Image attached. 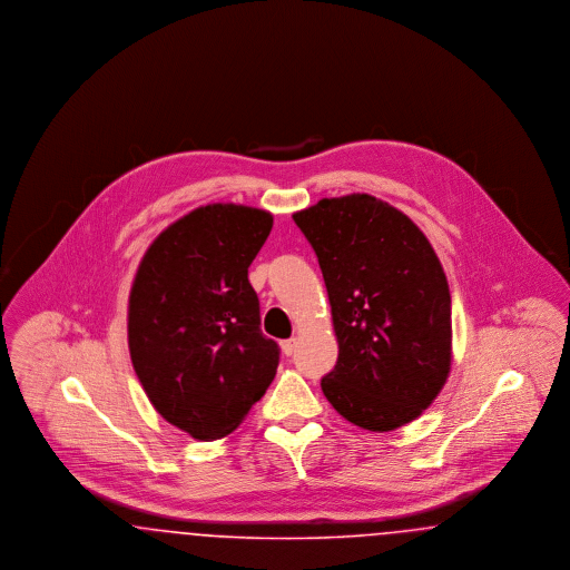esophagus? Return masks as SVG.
Segmentation results:
<instances>
[{"label": "esophagus", "instance_id": "esophagus-1", "mask_svg": "<svg viewBox=\"0 0 570 570\" xmlns=\"http://www.w3.org/2000/svg\"><path fill=\"white\" fill-rule=\"evenodd\" d=\"M279 348H282V353L286 354V356H291V354L295 353V348H297V340L279 342Z\"/></svg>", "mask_w": 570, "mask_h": 570}]
</instances>
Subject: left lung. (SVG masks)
<instances>
[{
  "label": "left lung",
  "instance_id": "8db88e82",
  "mask_svg": "<svg viewBox=\"0 0 570 570\" xmlns=\"http://www.w3.org/2000/svg\"><path fill=\"white\" fill-rule=\"evenodd\" d=\"M325 277L340 344L321 380L346 421L391 432L430 406L451 372V293L434 247L400 209L370 194L297 212Z\"/></svg>",
  "mask_w": 570,
  "mask_h": 570
}]
</instances>
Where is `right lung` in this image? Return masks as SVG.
<instances>
[{
	"label": "right lung",
	"mask_w": 570,
	"mask_h": 570,
	"mask_svg": "<svg viewBox=\"0 0 570 570\" xmlns=\"http://www.w3.org/2000/svg\"><path fill=\"white\" fill-rule=\"evenodd\" d=\"M269 212L216 203L163 230L145 252L128 305V346L149 402L196 440L230 434L275 379L277 344L261 331L247 267Z\"/></svg>",
	"instance_id": "add662e5"
}]
</instances>
